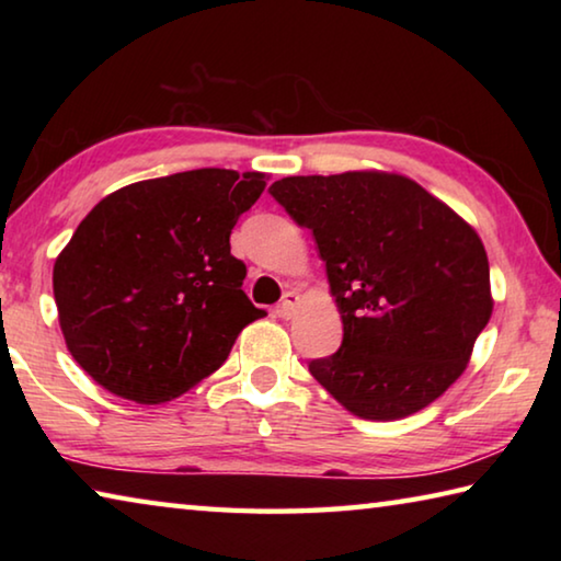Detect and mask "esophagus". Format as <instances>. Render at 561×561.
Wrapping results in <instances>:
<instances>
[{
  "label": "esophagus",
  "instance_id": "1",
  "mask_svg": "<svg viewBox=\"0 0 561 561\" xmlns=\"http://www.w3.org/2000/svg\"><path fill=\"white\" fill-rule=\"evenodd\" d=\"M297 307H299V294L297 291H287L282 297L277 311H279L282 319H291L294 314H297Z\"/></svg>",
  "mask_w": 561,
  "mask_h": 561
}]
</instances>
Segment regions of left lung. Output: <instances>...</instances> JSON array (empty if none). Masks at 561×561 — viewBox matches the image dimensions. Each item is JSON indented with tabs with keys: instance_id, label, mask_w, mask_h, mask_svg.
I'll return each mask as SVG.
<instances>
[{
	"instance_id": "left-lung-1",
	"label": "left lung",
	"mask_w": 561,
	"mask_h": 561,
	"mask_svg": "<svg viewBox=\"0 0 561 561\" xmlns=\"http://www.w3.org/2000/svg\"><path fill=\"white\" fill-rule=\"evenodd\" d=\"M270 193L314 232L344 324L311 376L366 421L413 415L448 391L495 304L472 225L386 170L282 178Z\"/></svg>"
}]
</instances>
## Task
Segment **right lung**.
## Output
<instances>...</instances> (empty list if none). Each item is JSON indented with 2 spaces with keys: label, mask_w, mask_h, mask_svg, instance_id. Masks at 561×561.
Wrapping results in <instances>:
<instances>
[{
  "label": "right lung",
  "mask_w": 561,
  "mask_h": 561,
  "mask_svg": "<svg viewBox=\"0 0 561 561\" xmlns=\"http://www.w3.org/2000/svg\"><path fill=\"white\" fill-rule=\"evenodd\" d=\"M264 173L201 168L103 197L54 262L66 348L113 396L158 405L183 396L264 317L242 291L230 232Z\"/></svg>",
  "instance_id": "right-lung-1"
}]
</instances>
